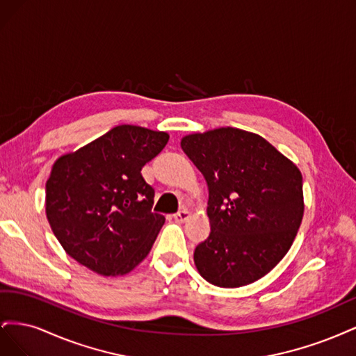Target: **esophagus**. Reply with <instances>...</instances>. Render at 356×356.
Returning a JSON list of instances; mask_svg holds the SVG:
<instances>
[{
  "instance_id": "obj_1",
  "label": "esophagus",
  "mask_w": 356,
  "mask_h": 356,
  "mask_svg": "<svg viewBox=\"0 0 356 356\" xmlns=\"http://www.w3.org/2000/svg\"><path fill=\"white\" fill-rule=\"evenodd\" d=\"M188 217H190V212L186 211V209H182V211H179V212H177V213L174 215L175 221H178V222H184Z\"/></svg>"
}]
</instances>
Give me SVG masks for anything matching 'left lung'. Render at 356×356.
<instances>
[{
  "instance_id": "1",
  "label": "left lung",
  "mask_w": 356,
  "mask_h": 356,
  "mask_svg": "<svg viewBox=\"0 0 356 356\" xmlns=\"http://www.w3.org/2000/svg\"><path fill=\"white\" fill-rule=\"evenodd\" d=\"M207 179L211 233L195 250L212 285L238 288L267 275L293 245L303 220V177L264 138L220 127L181 139Z\"/></svg>"
}]
</instances>
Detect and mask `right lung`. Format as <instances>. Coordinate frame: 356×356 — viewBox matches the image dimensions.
Returning <instances> with one entry per match:
<instances>
[{
    "mask_svg": "<svg viewBox=\"0 0 356 356\" xmlns=\"http://www.w3.org/2000/svg\"><path fill=\"white\" fill-rule=\"evenodd\" d=\"M168 141L166 132L122 124L55 161L46 182V215L75 261L104 276H122L148 255L165 217L152 212L154 188L141 169Z\"/></svg>",
    "mask_w": 356,
    "mask_h": 356,
    "instance_id": "right-lung-1",
    "label": "right lung"
}]
</instances>
